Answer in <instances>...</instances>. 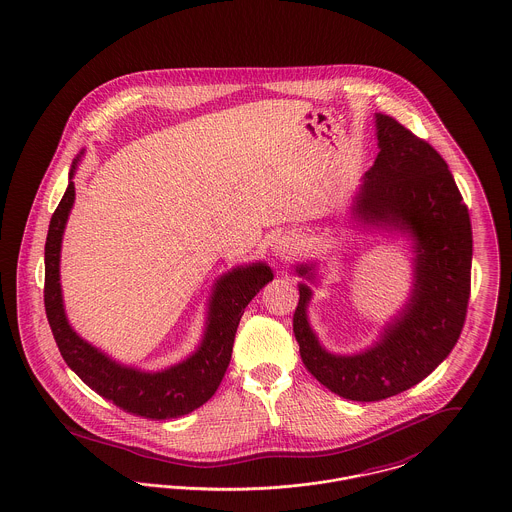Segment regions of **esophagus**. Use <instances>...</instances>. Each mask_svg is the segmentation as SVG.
<instances>
[{"label":"esophagus","mask_w":512,"mask_h":512,"mask_svg":"<svg viewBox=\"0 0 512 512\" xmlns=\"http://www.w3.org/2000/svg\"><path fill=\"white\" fill-rule=\"evenodd\" d=\"M272 252L273 258L279 260V262L289 260V258L295 256V252H297V242L293 239H289V237H283V239H279L273 244Z\"/></svg>","instance_id":"34e87169"}]
</instances>
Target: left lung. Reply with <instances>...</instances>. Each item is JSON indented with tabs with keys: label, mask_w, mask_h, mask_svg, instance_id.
Returning <instances> with one entry per match:
<instances>
[{
	"label": "left lung",
	"mask_w": 512,
	"mask_h": 512,
	"mask_svg": "<svg viewBox=\"0 0 512 512\" xmlns=\"http://www.w3.org/2000/svg\"><path fill=\"white\" fill-rule=\"evenodd\" d=\"M375 128V165L361 178L349 209L361 227L409 244L406 303L371 345L334 353L308 320L318 262L295 264L303 277L293 316L301 359L320 384L353 402L396 396L431 375L460 338L470 299L472 223L448 165L394 118L375 114Z\"/></svg>",
	"instance_id": "obj_1"
}]
</instances>
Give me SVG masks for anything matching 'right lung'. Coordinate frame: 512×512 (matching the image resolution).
Instances as JSON below:
<instances>
[{
  "mask_svg": "<svg viewBox=\"0 0 512 512\" xmlns=\"http://www.w3.org/2000/svg\"><path fill=\"white\" fill-rule=\"evenodd\" d=\"M83 155L85 149L71 163L68 188L50 219L44 246V307L54 340L69 369L114 406L147 419L186 415L204 406L221 384L231 361L242 312L272 281V268L266 262L240 264L213 281L202 340L186 359L159 371H145L112 359L73 330L60 281L62 240L75 204L73 176Z\"/></svg>",
  "mask_w": 512,
  "mask_h": 512,
  "instance_id": "add662e5",
  "label": "right lung"
}]
</instances>
